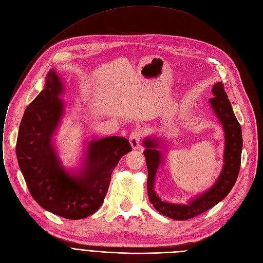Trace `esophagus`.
<instances>
[{
    "label": "esophagus",
    "instance_id": "esophagus-1",
    "mask_svg": "<svg viewBox=\"0 0 263 263\" xmlns=\"http://www.w3.org/2000/svg\"><path fill=\"white\" fill-rule=\"evenodd\" d=\"M141 137H142V133H141L140 130H134L129 135V143L133 147V149H138L140 147Z\"/></svg>",
    "mask_w": 263,
    "mask_h": 263
}]
</instances>
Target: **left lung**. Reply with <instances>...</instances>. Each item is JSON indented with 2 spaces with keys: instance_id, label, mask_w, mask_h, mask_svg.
Masks as SVG:
<instances>
[{
  "instance_id": "8db88e82",
  "label": "left lung",
  "mask_w": 263,
  "mask_h": 263,
  "mask_svg": "<svg viewBox=\"0 0 263 263\" xmlns=\"http://www.w3.org/2000/svg\"><path fill=\"white\" fill-rule=\"evenodd\" d=\"M213 93L215 96L210 100V102L223 125L226 133V149L223 170L216 184L208 192L191 201L189 204H176L161 200L154 191L155 176L161 162V154L157 149L159 147L158 140L155 138L144 140L145 149L143 154L148 171L147 193L149 201L160 214L172 219L186 220L209 211L228 196L238 178L242 151L241 126L234 115L223 84L221 82L216 83L213 86Z\"/></svg>"
}]
</instances>
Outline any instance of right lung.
Here are the masks:
<instances>
[{"label": "right lung", "instance_id": "obj_1", "mask_svg": "<svg viewBox=\"0 0 263 263\" xmlns=\"http://www.w3.org/2000/svg\"><path fill=\"white\" fill-rule=\"evenodd\" d=\"M63 90L53 70L45 88L27 106L16 140L17 163L27 187L46 211L66 219H82L96 213L107 193L119 160L133 148L122 137H107L89 143L84 170L67 173L53 151L51 137L63 114L59 96Z\"/></svg>", "mask_w": 263, "mask_h": 263}]
</instances>
